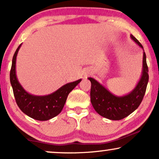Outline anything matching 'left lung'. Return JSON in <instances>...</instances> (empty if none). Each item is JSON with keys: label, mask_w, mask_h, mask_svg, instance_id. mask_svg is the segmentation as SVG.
<instances>
[{"label": "left lung", "mask_w": 159, "mask_h": 159, "mask_svg": "<svg viewBox=\"0 0 159 159\" xmlns=\"http://www.w3.org/2000/svg\"><path fill=\"white\" fill-rule=\"evenodd\" d=\"M130 37L143 48L142 44L133 35H130ZM142 62V75L137 85L129 94L122 97L114 95L94 78H89V80L91 81L90 98L92 105L100 116L108 120H120L128 116L139 106L145 94L149 80L146 54L144 52Z\"/></svg>", "instance_id": "8db88e82"}]
</instances>
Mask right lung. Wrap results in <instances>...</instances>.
<instances>
[{"label":"right lung","mask_w":159,"mask_h":159,"mask_svg":"<svg viewBox=\"0 0 159 159\" xmlns=\"http://www.w3.org/2000/svg\"><path fill=\"white\" fill-rule=\"evenodd\" d=\"M21 44L14 54L10 70V82L18 107L23 113L33 119L45 121L57 116L65 106L67 96L81 79L62 86L53 93L48 95L37 96L28 93L18 81L16 75V58Z\"/></svg>","instance_id":"1"}]
</instances>
